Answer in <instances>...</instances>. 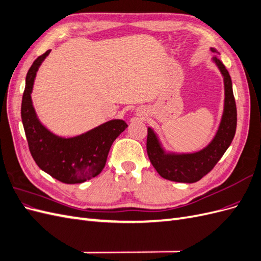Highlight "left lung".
I'll return each mask as SVG.
<instances>
[{"label":"left lung","mask_w":261,"mask_h":261,"mask_svg":"<svg viewBox=\"0 0 261 261\" xmlns=\"http://www.w3.org/2000/svg\"><path fill=\"white\" fill-rule=\"evenodd\" d=\"M212 52H217L211 48ZM224 81V110L218 132L211 143L194 153L165 152L152 128L148 127L147 153L150 162L159 174L169 180L179 183H195L215 168L230 147L235 136L238 113L233 94L231 76L218 58H213Z\"/></svg>","instance_id":"left-lung-1"}]
</instances>
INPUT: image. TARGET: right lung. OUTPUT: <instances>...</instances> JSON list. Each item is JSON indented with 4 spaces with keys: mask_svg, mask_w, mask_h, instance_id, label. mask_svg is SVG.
Segmentation results:
<instances>
[{
    "mask_svg": "<svg viewBox=\"0 0 261 261\" xmlns=\"http://www.w3.org/2000/svg\"><path fill=\"white\" fill-rule=\"evenodd\" d=\"M51 50L40 55L29 68L21 101V121L30 153L37 165L65 184H80L99 175L103 170L113 141L127 127L123 120L101 124L70 138L51 133L39 121L31 101L36 74Z\"/></svg>",
    "mask_w": 261,
    "mask_h": 261,
    "instance_id": "1",
    "label": "right lung"
}]
</instances>
